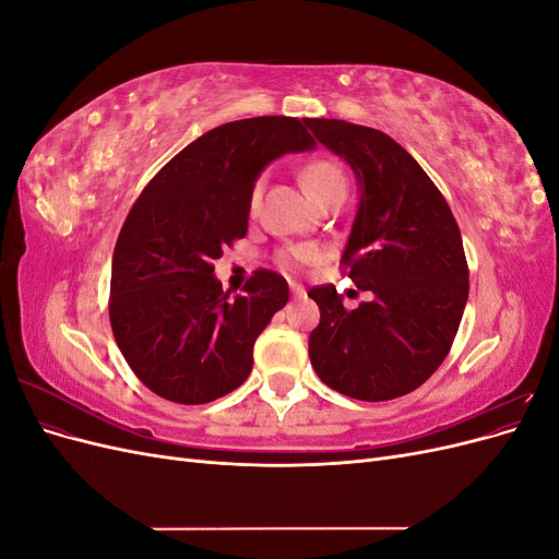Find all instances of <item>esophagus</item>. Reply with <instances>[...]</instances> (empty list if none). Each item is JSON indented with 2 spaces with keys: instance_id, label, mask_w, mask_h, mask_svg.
I'll list each match as a JSON object with an SVG mask.
<instances>
[{
  "instance_id": "1",
  "label": "esophagus",
  "mask_w": 559,
  "mask_h": 559,
  "mask_svg": "<svg viewBox=\"0 0 559 559\" xmlns=\"http://www.w3.org/2000/svg\"><path fill=\"white\" fill-rule=\"evenodd\" d=\"M289 289H292V296H294V298H302V296H306V289H302V286L296 284V282L289 284Z\"/></svg>"
}]
</instances>
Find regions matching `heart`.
I'll use <instances>...</instances> for the list:
<instances>
[{
  "instance_id": "obj_1",
  "label": "heart",
  "mask_w": 559,
  "mask_h": 559,
  "mask_svg": "<svg viewBox=\"0 0 559 559\" xmlns=\"http://www.w3.org/2000/svg\"><path fill=\"white\" fill-rule=\"evenodd\" d=\"M302 186H306L308 193L317 202L324 200L331 193H337V191L347 193V179H345L343 170L335 163H329V160H317V163L308 165L306 170H302ZM261 193H263V183L259 181L251 191V200H249L251 212H257L259 202H261ZM317 259H319V249L314 245H294V247H286L277 253V263L284 270H296L298 265L312 263Z\"/></svg>"
}]
</instances>
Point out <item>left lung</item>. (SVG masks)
<instances>
[{
    "instance_id": "1",
    "label": "left lung",
    "mask_w": 559,
    "mask_h": 559,
    "mask_svg": "<svg viewBox=\"0 0 559 559\" xmlns=\"http://www.w3.org/2000/svg\"><path fill=\"white\" fill-rule=\"evenodd\" d=\"M317 142L349 163L359 207L341 265L373 298L345 310L335 286H314L319 326L310 361L349 399L411 394L443 364L468 300L462 233L419 163L389 134L337 118H306Z\"/></svg>"
}]
</instances>
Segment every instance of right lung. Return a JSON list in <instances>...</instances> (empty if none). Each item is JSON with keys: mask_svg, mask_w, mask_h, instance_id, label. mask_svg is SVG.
Returning <instances> with one entry per match:
<instances>
[{"mask_svg": "<svg viewBox=\"0 0 559 559\" xmlns=\"http://www.w3.org/2000/svg\"><path fill=\"white\" fill-rule=\"evenodd\" d=\"M314 148L292 116H259L202 134L146 183L118 233L109 319L116 345L151 392L183 405L230 394L251 373L253 343L289 300V284L257 270L245 294L214 277V259L247 235L261 170Z\"/></svg>", "mask_w": 559, "mask_h": 559, "instance_id": "right-lung-1", "label": "right lung"}]
</instances>
